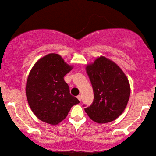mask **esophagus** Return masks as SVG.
<instances>
[{
  "instance_id": "obj_1",
  "label": "esophagus",
  "mask_w": 156,
  "mask_h": 156,
  "mask_svg": "<svg viewBox=\"0 0 156 156\" xmlns=\"http://www.w3.org/2000/svg\"><path fill=\"white\" fill-rule=\"evenodd\" d=\"M77 98L80 100V101H81V99H82V97H81V96L80 95H78V96H77Z\"/></svg>"
}]
</instances>
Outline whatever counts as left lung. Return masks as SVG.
I'll return each instance as SVG.
<instances>
[{
  "label": "left lung",
  "mask_w": 156,
  "mask_h": 156,
  "mask_svg": "<svg viewBox=\"0 0 156 156\" xmlns=\"http://www.w3.org/2000/svg\"><path fill=\"white\" fill-rule=\"evenodd\" d=\"M93 87V103L84 109L98 124L107 123L122 114L127 105L131 88L126 76L112 60L103 56L86 66Z\"/></svg>",
  "instance_id": "obj_1"
}]
</instances>
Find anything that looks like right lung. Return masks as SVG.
<instances>
[{
    "instance_id": "1",
    "label": "right lung",
    "mask_w": 156,
    "mask_h": 156,
    "mask_svg": "<svg viewBox=\"0 0 156 156\" xmlns=\"http://www.w3.org/2000/svg\"><path fill=\"white\" fill-rule=\"evenodd\" d=\"M73 69L58 54L41 58L29 73L25 92L29 105L39 120L51 125L61 122L79 100L69 93L64 76Z\"/></svg>"
}]
</instances>
